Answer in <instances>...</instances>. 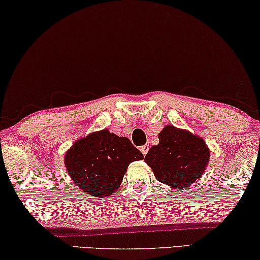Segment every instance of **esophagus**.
Here are the masks:
<instances>
[{"mask_svg": "<svg viewBox=\"0 0 260 260\" xmlns=\"http://www.w3.org/2000/svg\"><path fill=\"white\" fill-rule=\"evenodd\" d=\"M148 149H149V146L148 145H143V146L140 147V150H141V153H142L143 156H146V154L148 153Z\"/></svg>", "mask_w": 260, "mask_h": 260, "instance_id": "obj_1", "label": "esophagus"}]
</instances>
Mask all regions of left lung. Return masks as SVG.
<instances>
[{"instance_id": "obj_1", "label": "left lung", "mask_w": 260, "mask_h": 260, "mask_svg": "<svg viewBox=\"0 0 260 260\" xmlns=\"http://www.w3.org/2000/svg\"><path fill=\"white\" fill-rule=\"evenodd\" d=\"M158 139L145 156L158 182L182 190L200 179L210 156L203 139L174 126H166Z\"/></svg>"}]
</instances>
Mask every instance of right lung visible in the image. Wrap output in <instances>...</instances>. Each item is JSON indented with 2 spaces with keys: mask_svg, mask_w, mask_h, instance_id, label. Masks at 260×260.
Wrapping results in <instances>:
<instances>
[{
  "mask_svg": "<svg viewBox=\"0 0 260 260\" xmlns=\"http://www.w3.org/2000/svg\"><path fill=\"white\" fill-rule=\"evenodd\" d=\"M142 158L129 139L104 129L77 141L65 155V166L77 187L104 197L119 188L131 162Z\"/></svg>",
  "mask_w": 260,
  "mask_h": 260,
  "instance_id": "obj_1",
  "label": "right lung"
}]
</instances>
